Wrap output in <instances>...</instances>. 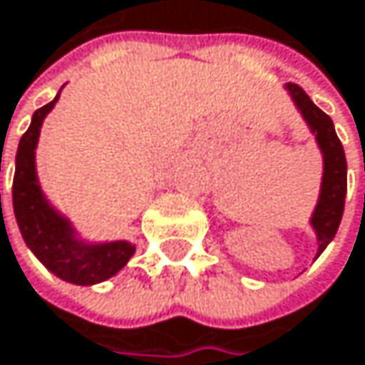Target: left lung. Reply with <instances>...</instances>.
Here are the masks:
<instances>
[{
	"label": "left lung",
	"mask_w": 365,
	"mask_h": 365,
	"mask_svg": "<svg viewBox=\"0 0 365 365\" xmlns=\"http://www.w3.org/2000/svg\"><path fill=\"white\" fill-rule=\"evenodd\" d=\"M284 91L289 93L293 106L302 114L304 123L308 125L310 133L314 135V142L321 150L323 159V172H321V189L314 204V210L310 215L308 225L314 232L317 238V257L325 251V247L334 240L338 225L342 221L344 212V197H346V157L344 148L336 135L331 118L312 103V99L302 91L297 85L287 83ZM314 257V259H317Z\"/></svg>",
	"instance_id": "1"
}]
</instances>
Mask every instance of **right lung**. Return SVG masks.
<instances>
[{
	"label": "right lung",
	"mask_w": 365,
	"mask_h": 365,
	"mask_svg": "<svg viewBox=\"0 0 365 365\" xmlns=\"http://www.w3.org/2000/svg\"><path fill=\"white\" fill-rule=\"evenodd\" d=\"M59 95L61 91L51 103L34 112L31 125L19 142L12 206L21 236L42 266L66 282L91 287L120 272L133 257L135 245L129 240L93 242L83 238L74 223L44 193L38 178L36 150L44 118L53 112Z\"/></svg>",
	"instance_id": "add662e5"
}]
</instances>
